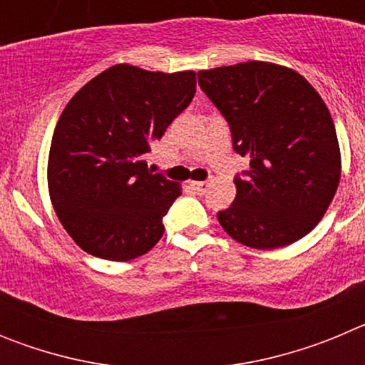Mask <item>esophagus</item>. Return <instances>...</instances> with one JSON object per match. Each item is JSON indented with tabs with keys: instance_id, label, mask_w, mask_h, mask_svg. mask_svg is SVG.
Here are the masks:
<instances>
[{
	"instance_id": "obj_1",
	"label": "esophagus",
	"mask_w": 365,
	"mask_h": 365,
	"mask_svg": "<svg viewBox=\"0 0 365 365\" xmlns=\"http://www.w3.org/2000/svg\"><path fill=\"white\" fill-rule=\"evenodd\" d=\"M190 186H192L199 195H202V193L206 192V188H208V182H190Z\"/></svg>"
}]
</instances>
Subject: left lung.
<instances>
[{
  "mask_svg": "<svg viewBox=\"0 0 365 365\" xmlns=\"http://www.w3.org/2000/svg\"><path fill=\"white\" fill-rule=\"evenodd\" d=\"M235 153L250 168L234 177L235 199L217 219L232 240L278 248L318 225L340 182V148L327 106L296 71L267 62L199 71Z\"/></svg>",
  "mask_w": 365,
  "mask_h": 365,
  "instance_id": "obj_1",
  "label": "left lung"
}]
</instances>
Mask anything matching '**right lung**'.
Segmentation results:
<instances>
[{"label": "right lung", "mask_w": 365, "mask_h": 365, "mask_svg": "<svg viewBox=\"0 0 365 365\" xmlns=\"http://www.w3.org/2000/svg\"><path fill=\"white\" fill-rule=\"evenodd\" d=\"M195 95V73L113 66L71 98L49 151V193L82 250L130 261L159 243L180 188L151 173L146 155Z\"/></svg>", "instance_id": "obj_1"}]
</instances>
